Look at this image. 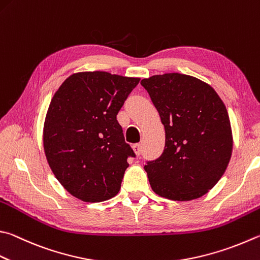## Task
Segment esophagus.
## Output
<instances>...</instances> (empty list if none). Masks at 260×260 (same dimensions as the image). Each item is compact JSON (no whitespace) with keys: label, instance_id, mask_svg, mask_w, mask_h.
<instances>
[{"label":"esophagus","instance_id":"34e87169","mask_svg":"<svg viewBox=\"0 0 260 260\" xmlns=\"http://www.w3.org/2000/svg\"><path fill=\"white\" fill-rule=\"evenodd\" d=\"M133 150L136 153V155H141V153H142V145H141L140 143H136L133 145Z\"/></svg>","mask_w":260,"mask_h":260}]
</instances>
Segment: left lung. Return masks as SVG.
<instances>
[{
    "label": "left lung",
    "instance_id": "obj_1",
    "mask_svg": "<svg viewBox=\"0 0 260 260\" xmlns=\"http://www.w3.org/2000/svg\"><path fill=\"white\" fill-rule=\"evenodd\" d=\"M165 126V149L146 161L150 185L160 197L187 201L206 194L232 155L228 110L208 84L188 75H154L141 81Z\"/></svg>",
    "mask_w": 260,
    "mask_h": 260
}]
</instances>
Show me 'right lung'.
<instances>
[{
	"label": "right lung",
	"mask_w": 260,
	"mask_h": 260,
	"mask_svg": "<svg viewBox=\"0 0 260 260\" xmlns=\"http://www.w3.org/2000/svg\"><path fill=\"white\" fill-rule=\"evenodd\" d=\"M139 82L106 72L77 73L52 98L44 151L54 176L72 196L101 202L119 192L127 159L136 155L117 115Z\"/></svg>",
	"instance_id": "1"
}]
</instances>
